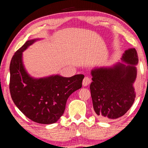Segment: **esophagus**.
<instances>
[{"label": "esophagus", "instance_id": "esophagus-1", "mask_svg": "<svg viewBox=\"0 0 148 148\" xmlns=\"http://www.w3.org/2000/svg\"><path fill=\"white\" fill-rule=\"evenodd\" d=\"M91 82H92V81H91V79L90 77H85L84 80H83V86H88V85L91 83Z\"/></svg>", "mask_w": 148, "mask_h": 148}]
</instances>
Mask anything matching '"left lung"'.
<instances>
[{"label":"left lung","mask_w":148,"mask_h":148,"mask_svg":"<svg viewBox=\"0 0 148 148\" xmlns=\"http://www.w3.org/2000/svg\"><path fill=\"white\" fill-rule=\"evenodd\" d=\"M112 67L92 71L90 92L95 116L98 120L110 121L122 116L132 106L135 92L133 88L137 77L138 56L135 48L126 50Z\"/></svg>","instance_id":"left-lung-1"}]
</instances>
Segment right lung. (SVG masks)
<instances>
[{
    "label": "right lung",
    "mask_w": 148,
    "mask_h": 148,
    "mask_svg": "<svg viewBox=\"0 0 148 148\" xmlns=\"http://www.w3.org/2000/svg\"><path fill=\"white\" fill-rule=\"evenodd\" d=\"M36 40H28L12 57L10 93L13 102L27 118L40 124H52L63 114L70 95L82 87L84 75L63 77L56 75L40 79L30 77L23 66L22 53Z\"/></svg>",
    "instance_id": "1"
}]
</instances>
